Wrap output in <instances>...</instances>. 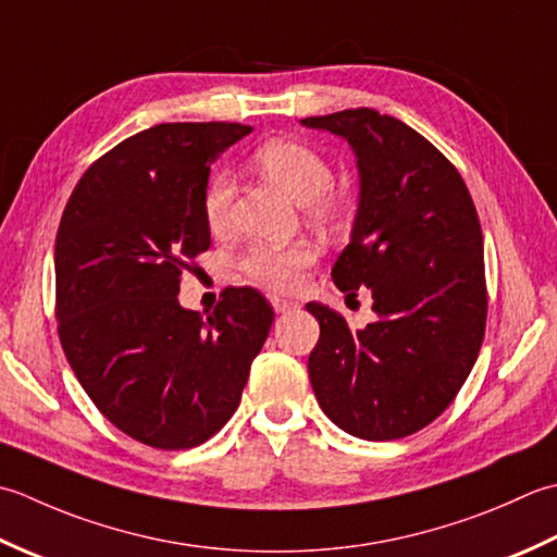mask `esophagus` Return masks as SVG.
<instances>
[{
    "mask_svg": "<svg viewBox=\"0 0 557 557\" xmlns=\"http://www.w3.org/2000/svg\"><path fill=\"white\" fill-rule=\"evenodd\" d=\"M271 305H274V310L276 312H290V310H295V308H298V302H293V300H286V298H276V295H274V298H271Z\"/></svg>",
    "mask_w": 557,
    "mask_h": 557,
    "instance_id": "esophagus-1",
    "label": "esophagus"
}]
</instances>
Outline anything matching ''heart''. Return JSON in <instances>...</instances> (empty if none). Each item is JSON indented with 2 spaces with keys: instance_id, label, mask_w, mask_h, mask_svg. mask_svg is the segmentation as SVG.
I'll use <instances>...</instances> for the list:
<instances>
[{
  "instance_id": "obj_1",
  "label": "heart",
  "mask_w": 557,
  "mask_h": 557,
  "mask_svg": "<svg viewBox=\"0 0 557 557\" xmlns=\"http://www.w3.org/2000/svg\"><path fill=\"white\" fill-rule=\"evenodd\" d=\"M255 165L308 211L317 223H336L344 219L346 203L332 189V165L312 146L288 139L267 141L255 151ZM235 197V180L225 170L213 173L203 191V219L213 233L228 228ZM312 249L295 245L288 249L259 247L247 257L249 276L276 290H293L300 286L302 269L312 264Z\"/></svg>"
}]
</instances>
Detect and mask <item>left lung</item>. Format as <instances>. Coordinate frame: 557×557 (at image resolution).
Listing matches in <instances>:
<instances>
[{
    "label": "left lung",
    "mask_w": 557,
    "mask_h": 557,
    "mask_svg": "<svg viewBox=\"0 0 557 557\" xmlns=\"http://www.w3.org/2000/svg\"><path fill=\"white\" fill-rule=\"evenodd\" d=\"M348 141L358 209L332 278L370 288L377 322L350 329L326 305L308 360L317 401L360 440H399L433 423L467 382L485 332L483 233L445 156L401 120L372 108L300 120Z\"/></svg>",
    "instance_id": "8db88e82"
}]
</instances>
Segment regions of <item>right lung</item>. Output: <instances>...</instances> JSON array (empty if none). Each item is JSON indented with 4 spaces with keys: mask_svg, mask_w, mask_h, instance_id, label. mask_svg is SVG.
Wrapping results in <instances>:
<instances>
[{
    "mask_svg": "<svg viewBox=\"0 0 557 557\" xmlns=\"http://www.w3.org/2000/svg\"><path fill=\"white\" fill-rule=\"evenodd\" d=\"M249 132L168 122L129 136L78 180L57 231L64 356L98 411L156 449L197 447L228 423L274 322L255 288H225L209 317L177 300L211 245V163Z\"/></svg>",
    "mask_w": 557,
    "mask_h": 557,
    "instance_id": "add662e5",
    "label": "right lung"
}]
</instances>
